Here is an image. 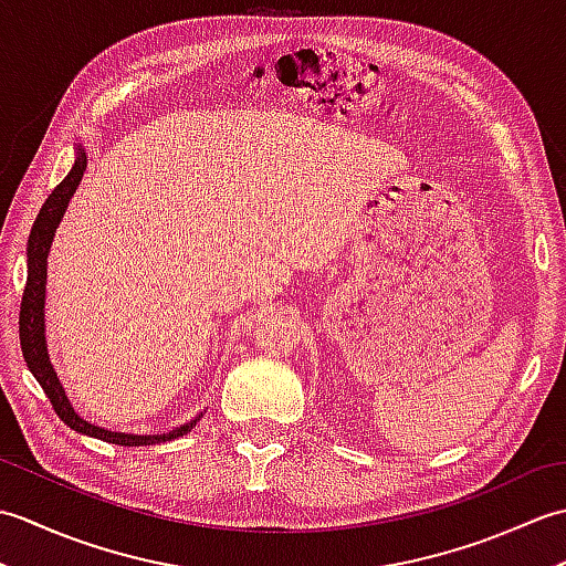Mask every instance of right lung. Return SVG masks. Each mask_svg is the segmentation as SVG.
Returning <instances> with one entry per match:
<instances>
[{
	"label": "right lung",
	"mask_w": 566,
	"mask_h": 566,
	"mask_svg": "<svg viewBox=\"0 0 566 566\" xmlns=\"http://www.w3.org/2000/svg\"><path fill=\"white\" fill-rule=\"evenodd\" d=\"M87 170V155H84L82 146H77V158L67 177L60 182L53 195L45 199L41 207L39 216H35L31 235H29V248H27V258H29V274H27V286H23V296H21V314H19V338H21V353L27 365L31 369V375L35 381L41 384L48 399H51L55 413L60 416L65 426L72 430L82 432V436L90 438H99L104 442L112 444H126V448H136V444H155V442H167L175 440L179 436H187V432L199 423L197 416L189 423L179 426L170 432H163V436H134V432H112L104 430L99 426L90 423L75 413V408L67 401L63 384H60L55 369L51 365V357H48V347H45V318H43V306H45V276H48V252H51V243L55 235V228L60 226V219L67 209V203L75 195V189L80 185V179Z\"/></svg>",
	"instance_id": "add662e5"
}]
</instances>
